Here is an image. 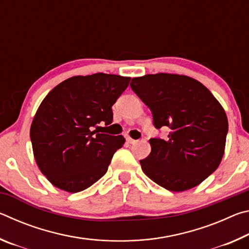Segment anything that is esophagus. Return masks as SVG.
<instances>
[{"label":"esophagus","instance_id":"34e87169","mask_svg":"<svg viewBox=\"0 0 249 249\" xmlns=\"http://www.w3.org/2000/svg\"><path fill=\"white\" fill-rule=\"evenodd\" d=\"M126 142H127L128 144H135V142H136L137 141H135V140H133V138H130L129 136H127V137H126Z\"/></svg>","mask_w":249,"mask_h":249}]
</instances>
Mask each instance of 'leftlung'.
<instances>
[{"label": "left lung", "instance_id": "8db88e82", "mask_svg": "<svg viewBox=\"0 0 249 249\" xmlns=\"http://www.w3.org/2000/svg\"><path fill=\"white\" fill-rule=\"evenodd\" d=\"M130 88L149 107L155 127L170 128L166 140L151 138L150 154L141 160L148 178L180 192L196 187L217 169L229 122L203 84L185 75L157 73L133 78Z\"/></svg>", "mask_w": 249, "mask_h": 249}]
</instances>
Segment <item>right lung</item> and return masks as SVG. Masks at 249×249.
I'll return each mask as SVG.
<instances>
[{"label": "right lung", "instance_id": "add662e5", "mask_svg": "<svg viewBox=\"0 0 249 249\" xmlns=\"http://www.w3.org/2000/svg\"><path fill=\"white\" fill-rule=\"evenodd\" d=\"M130 78L94 73L65 80L49 92L31 127L34 156L54 187L75 193L107 174L113 155L125 138L96 133L94 127L113 122L112 105Z\"/></svg>", "mask_w": 249, "mask_h": 249}]
</instances>
